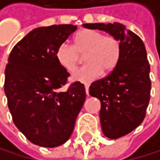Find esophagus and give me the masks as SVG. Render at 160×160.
<instances>
[{"mask_svg":"<svg viewBox=\"0 0 160 160\" xmlns=\"http://www.w3.org/2000/svg\"><path fill=\"white\" fill-rule=\"evenodd\" d=\"M85 91H86L87 96L89 95V85H88V84H85Z\"/></svg>","mask_w":160,"mask_h":160,"instance_id":"1","label":"esophagus"}]
</instances>
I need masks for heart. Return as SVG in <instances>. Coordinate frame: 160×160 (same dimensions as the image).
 <instances>
[{"mask_svg":"<svg viewBox=\"0 0 160 160\" xmlns=\"http://www.w3.org/2000/svg\"><path fill=\"white\" fill-rule=\"evenodd\" d=\"M79 54H84L86 64L72 75V79L87 83L97 79L102 71L109 73L114 70L120 59L121 44L115 36L83 29L76 35L73 46L67 43L59 45L55 57L60 66L71 73L77 68Z\"/></svg>","mask_w":160,"mask_h":160,"instance_id":"1","label":"heart"}]
</instances>
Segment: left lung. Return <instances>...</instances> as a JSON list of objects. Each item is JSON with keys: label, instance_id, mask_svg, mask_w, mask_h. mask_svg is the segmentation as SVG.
Listing matches in <instances>:
<instances>
[{"label": "left lung", "instance_id": "8db88e82", "mask_svg": "<svg viewBox=\"0 0 160 160\" xmlns=\"http://www.w3.org/2000/svg\"><path fill=\"white\" fill-rule=\"evenodd\" d=\"M89 29H99L120 41L118 64L107 77L93 82L90 96L101 102L102 132L111 139L119 138L142 124L150 98L149 63L142 40L124 24L84 23Z\"/></svg>", "mask_w": 160, "mask_h": 160}]
</instances>
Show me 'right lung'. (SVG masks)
<instances>
[{
	"instance_id": "1",
	"label": "right lung",
	"mask_w": 160,
	"mask_h": 160,
	"mask_svg": "<svg viewBox=\"0 0 160 160\" xmlns=\"http://www.w3.org/2000/svg\"><path fill=\"white\" fill-rule=\"evenodd\" d=\"M76 29L73 24L36 28L13 46L8 59L4 88L12 121L39 147L66 142L85 102L80 82L60 91L70 75L55 57L57 47Z\"/></svg>"
}]
</instances>
